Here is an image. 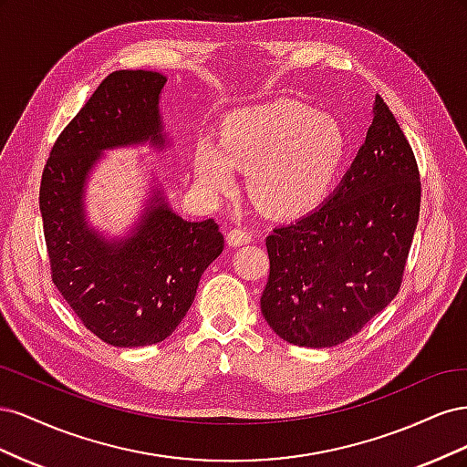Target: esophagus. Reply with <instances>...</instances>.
Here are the masks:
<instances>
[{"instance_id":"34e87169","label":"esophagus","mask_w":467,"mask_h":467,"mask_svg":"<svg viewBox=\"0 0 467 467\" xmlns=\"http://www.w3.org/2000/svg\"><path fill=\"white\" fill-rule=\"evenodd\" d=\"M225 239H228V244L232 247H239V245H245L251 242V234L245 232V230H239V228H234L228 232V235H225Z\"/></svg>"}]
</instances>
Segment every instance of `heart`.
<instances>
[{
	"label": "heart",
	"instance_id": "heart-1",
	"mask_svg": "<svg viewBox=\"0 0 467 467\" xmlns=\"http://www.w3.org/2000/svg\"><path fill=\"white\" fill-rule=\"evenodd\" d=\"M347 138L329 115L302 103L278 101L239 112L222 140L194 146V177L212 201L237 185L247 171V192L265 214L296 218L316 208L341 169Z\"/></svg>",
	"mask_w": 467,
	"mask_h": 467
}]
</instances>
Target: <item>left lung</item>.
<instances>
[{
	"label": "left lung",
	"instance_id": "obj_1",
	"mask_svg": "<svg viewBox=\"0 0 467 467\" xmlns=\"http://www.w3.org/2000/svg\"><path fill=\"white\" fill-rule=\"evenodd\" d=\"M411 146L384 99L355 161L325 202L266 237L271 259L261 312L285 341L345 343L398 294L419 222Z\"/></svg>",
	"mask_w": 467,
	"mask_h": 467
}]
</instances>
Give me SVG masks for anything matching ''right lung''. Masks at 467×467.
Instances as JSON below:
<instances>
[{"label":"right lung","instance_id":"right-lung-1","mask_svg":"<svg viewBox=\"0 0 467 467\" xmlns=\"http://www.w3.org/2000/svg\"><path fill=\"white\" fill-rule=\"evenodd\" d=\"M165 83L163 74L146 69L110 74L56 140L40 181L54 285L83 325L112 347H146L171 335L223 249L218 223L181 218L151 169L129 232L109 235L88 218V185L105 151H163L173 144L160 110Z\"/></svg>","mask_w":467,"mask_h":467}]
</instances>
